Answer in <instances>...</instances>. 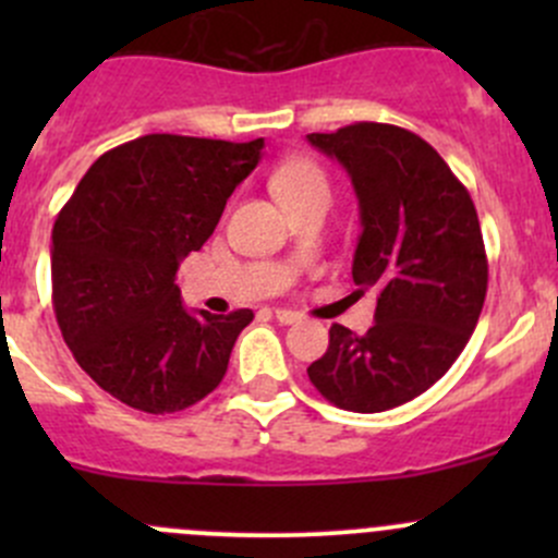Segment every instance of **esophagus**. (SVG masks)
I'll return each mask as SVG.
<instances>
[{"mask_svg":"<svg viewBox=\"0 0 558 558\" xmlns=\"http://www.w3.org/2000/svg\"><path fill=\"white\" fill-rule=\"evenodd\" d=\"M275 318H278L283 326H291V324H300L302 315L296 311H286V307H278V311H275Z\"/></svg>","mask_w":558,"mask_h":558,"instance_id":"obj_1","label":"esophagus"}]
</instances>
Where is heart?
<instances>
[{
	"instance_id": "b5f03b06",
	"label": "heart",
	"mask_w": 558,
	"mask_h": 558,
	"mask_svg": "<svg viewBox=\"0 0 558 558\" xmlns=\"http://www.w3.org/2000/svg\"><path fill=\"white\" fill-rule=\"evenodd\" d=\"M272 185L275 196L280 199V205L289 213L300 210L307 205H329V180H326L324 170L311 159H289L272 172Z\"/></svg>"
}]
</instances>
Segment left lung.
I'll return each instance as SVG.
<instances>
[{"label":"left lung","instance_id":"1","mask_svg":"<svg viewBox=\"0 0 558 558\" xmlns=\"http://www.w3.org/2000/svg\"><path fill=\"white\" fill-rule=\"evenodd\" d=\"M307 143L351 174L353 283L380 289L367 335L331 326L307 375L337 408L384 413L435 386L475 331L488 286L481 223L451 167L408 129L364 121Z\"/></svg>","mask_w":558,"mask_h":558}]
</instances>
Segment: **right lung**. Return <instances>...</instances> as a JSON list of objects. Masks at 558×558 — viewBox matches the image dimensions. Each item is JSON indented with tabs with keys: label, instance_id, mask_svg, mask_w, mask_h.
<instances>
[{
	"label": "right lung",
	"instance_id": "right-lung-1",
	"mask_svg": "<svg viewBox=\"0 0 558 558\" xmlns=\"http://www.w3.org/2000/svg\"><path fill=\"white\" fill-rule=\"evenodd\" d=\"M264 140L145 134L99 156L53 223V311L72 356L123 404L165 415L223 380L251 311L189 313L180 262L216 229Z\"/></svg>",
	"mask_w": 558,
	"mask_h": 558
}]
</instances>
